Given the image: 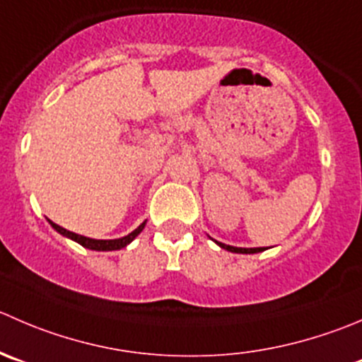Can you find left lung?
Returning <instances> with one entry per match:
<instances>
[{
	"label": "left lung",
	"mask_w": 362,
	"mask_h": 362,
	"mask_svg": "<svg viewBox=\"0 0 362 362\" xmlns=\"http://www.w3.org/2000/svg\"><path fill=\"white\" fill-rule=\"evenodd\" d=\"M217 244H219L223 249H226V251H231V252H244V255H251V252H259V251H263L262 247H233V245L221 244V242H217Z\"/></svg>",
	"instance_id": "left-lung-1"
}]
</instances>
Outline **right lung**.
I'll use <instances>...</instances> for the list:
<instances>
[{
  "label": "right lung",
  "instance_id": "right-lung-1",
  "mask_svg": "<svg viewBox=\"0 0 362 362\" xmlns=\"http://www.w3.org/2000/svg\"><path fill=\"white\" fill-rule=\"evenodd\" d=\"M145 224H146V221L143 224H139V226L136 228L132 233L125 235V237H122V238H115V240H97V238L83 237V235H77V233H74V231L65 230V228L58 226V224H54V223H51V226L54 228L56 231H59L62 235H65V237L79 242L81 245H84V247H88V249H93V251H117V249H122V247H125L127 244H131V242L134 240L139 233H141L143 228H145Z\"/></svg>",
  "mask_w": 362,
  "mask_h": 362
}]
</instances>
